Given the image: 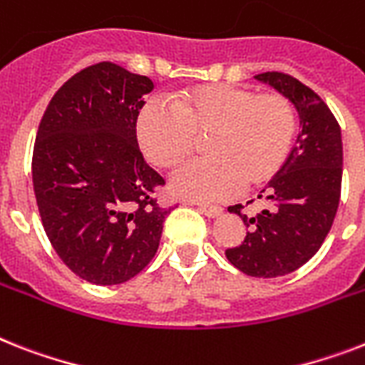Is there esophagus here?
Returning <instances> with one entry per match:
<instances>
[{
  "label": "esophagus",
  "mask_w": 365,
  "mask_h": 365,
  "mask_svg": "<svg viewBox=\"0 0 365 365\" xmlns=\"http://www.w3.org/2000/svg\"><path fill=\"white\" fill-rule=\"evenodd\" d=\"M198 212H202L208 217H219L223 213L221 206H206V204H198Z\"/></svg>",
  "instance_id": "34e87169"
}]
</instances>
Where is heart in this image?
<instances>
[{"label":"heart","mask_w":365,"mask_h":365,"mask_svg":"<svg viewBox=\"0 0 365 365\" xmlns=\"http://www.w3.org/2000/svg\"><path fill=\"white\" fill-rule=\"evenodd\" d=\"M296 112L279 93L257 96L240 86H200L174 97L153 99L136 120L144 155L159 168H176L206 136V157L174 174L170 187L191 200H221L240 185L268 182L289 157Z\"/></svg>","instance_id":"1"}]
</instances>
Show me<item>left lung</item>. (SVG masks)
<instances>
[{
	"instance_id": "obj_1",
	"label": "left lung",
	"mask_w": 365,
	"mask_h": 365,
	"mask_svg": "<svg viewBox=\"0 0 365 365\" xmlns=\"http://www.w3.org/2000/svg\"><path fill=\"white\" fill-rule=\"evenodd\" d=\"M255 78L294 105L300 133L283 167L260 191L269 208L255 217L242 213V204L229 208L250 230L225 255L244 274L279 277L306 264L330 232L341 195V129L327 103L294 76L274 71Z\"/></svg>"
}]
</instances>
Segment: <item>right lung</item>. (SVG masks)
<instances>
[{
	"label": "right lung",
	"instance_id": "right-lung-1",
	"mask_svg": "<svg viewBox=\"0 0 365 365\" xmlns=\"http://www.w3.org/2000/svg\"><path fill=\"white\" fill-rule=\"evenodd\" d=\"M153 90L120 65L86 67L44 110L34 148L35 198L59 259L93 285H120L155 257L170 208L142 157L136 120Z\"/></svg>",
	"mask_w": 365,
	"mask_h": 365
}]
</instances>
